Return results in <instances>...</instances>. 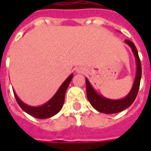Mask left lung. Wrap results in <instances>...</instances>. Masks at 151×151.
I'll use <instances>...</instances> for the list:
<instances>
[{
	"label": "left lung",
	"instance_id": "1",
	"mask_svg": "<svg viewBox=\"0 0 151 151\" xmlns=\"http://www.w3.org/2000/svg\"><path fill=\"white\" fill-rule=\"evenodd\" d=\"M126 42L133 50V54L136 57L137 61V73L135 81L133 83V88L129 92V94L127 95L125 98L120 99V100H111L108 99L101 95H98L95 90L93 89L91 85L87 79L86 78V95L88 99L89 102L91 103L92 107L95 108L97 111L103 112V113L107 114H113L120 112L123 111L127 108H129L130 105L132 104L133 101L135 100L138 90H139L140 82H141V77H142V65H141V60H140L138 52L137 50L136 47L134 43L129 40H125Z\"/></svg>",
	"mask_w": 151,
	"mask_h": 151
}]
</instances>
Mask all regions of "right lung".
<instances>
[{
	"instance_id": "obj_1",
	"label": "right lung",
	"mask_w": 151,
	"mask_h": 151,
	"mask_svg": "<svg viewBox=\"0 0 151 151\" xmlns=\"http://www.w3.org/2000/svg\"><path fill=\"white\" fill-rule=\"evenodd\" d=\"M73 74L69 75V78L63 82L62 85L60 86V87L57 91L56 95H54L47 103L40 107H31V106L25 104L24 103H22L18 99L17 95L15 94V92H14L16 101L23 111L33 117H35L38 119H45V118L53 116L54 115L58 113L60 111V109L62 108L64 102H65V95L66 90L71 82Z\"/></svg>"
}]
</instances>
